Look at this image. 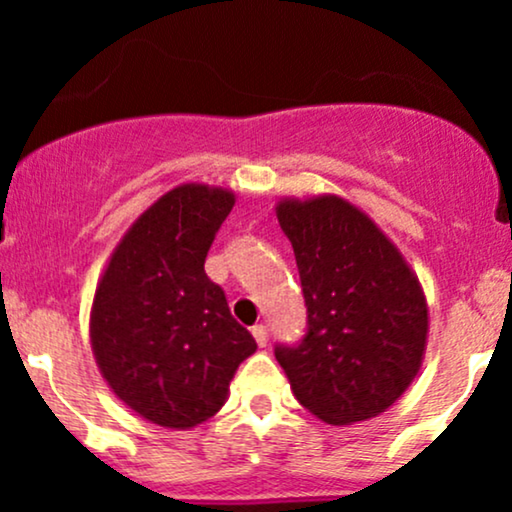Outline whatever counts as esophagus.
<instances>
[{
	"mask_svg": "<svg viewBox=\"0 0 512 512\" xmlns=\"http://www.w3.org/2000/svg\"><path fill=\"white\" fill-rule=\"evenodd\" d=\"M252 337H255L257 346L264 349V346H267V342H269V330L264 325H255V327H252Z\"/></svg>",
	"mask_w": 512,
	"mask_h": 512,
	"instance_id": "esophagus-1",
	"label": "esophagus"
}]
</instances>
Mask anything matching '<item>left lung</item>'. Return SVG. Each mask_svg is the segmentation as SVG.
Returning <instances> with one entry per match:
<instances>
[{
	"label": "left lung",
	"instance_id": "8db88e82",
	"mask_svg": "<svg viewBox=\"0 0 512 512\" xmlns=\"http://www.w3.org/2000/svg\"><path fill=\"white\" fill-rule=\"evenodd\" d=\"M308 305L298 346H276L293 395L332 426L373 419L407 392L428 339L419 276L366 211L339 195L276 202Z\"/></svg>",
	"mask_w": 512,
	"mask_h": 512
}]
</instances>
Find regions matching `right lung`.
<instances>
[{"instance_id": "right-lung-1", "label": "right lung", "mask_w": 512, "mask_h": 512, "mask_svg": "<svg viewBox=\"0 0 512 512\" xmlns=\"http://www.w3.org/2000/svg\"><path fill=\"white\" fill-rule=\"evenodd\" d=\"M233 204L226 187H173L129 226L98 279L88 322L98 370L156 426L185 431L211 419L257 349L204 272Z\"/></svg>"}]
</instances>
